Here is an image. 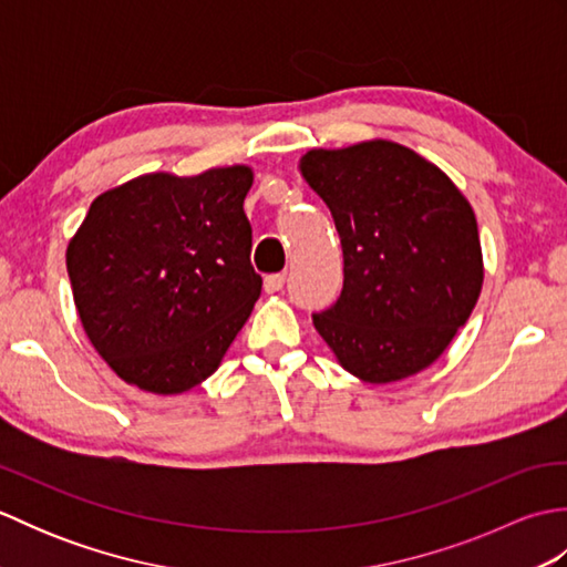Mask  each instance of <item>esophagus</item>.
<instances>
[{
	"label": "esophagus",
	"instance_id": "34e87169",
	"mask_svg": "<svg viewBox=\"0 0 567 567\" xmlns=\"http://www.w3.org/2000/svg\"><path fill=\"white\" fill-rule=\"evenodd\" d=\"M285 280H287V277H285V272H272V275H268V277H265V292H280L282 290V287H285Z\"/></svg>",
	"mask_w": 567,
	"mask_h": 567
}]
</instances>
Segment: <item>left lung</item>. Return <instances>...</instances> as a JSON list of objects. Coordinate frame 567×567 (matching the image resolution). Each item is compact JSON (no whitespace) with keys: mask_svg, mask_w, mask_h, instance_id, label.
<instances>
[{"mask_svg":"<svg viewBox=\"0 0 567 567\" xmlns=\"http://www.w3.org/2000/svg\"><path fill=\"white\" fill-rule=\"evenodd\" d=\"M302 175L343 248V290L311 315L321 339L372 384L429 368L483 287L473 207L436 165L392 141L309 151Z\"/></svg>","mask_w":567,"mask_h":567,"instance_id":"1","label":"left lung"}]
</instances>
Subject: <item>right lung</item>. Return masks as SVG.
I'll list each match as a JSON object with an SVG mask.
<instances>
[{"instance_id": "obj_1", "label": "right lung", "mask_w": 567, "mask_h": 567, "mask_svg": "<svg viewBox=\"0 0 567 567\" xmlns=\"http://www.w3.org/2000/svg\"><path fill=\"white\" fill-rule=\"evenodd\" d=\"M246 165L153 173L92 202L68 246L84 333L118 378L179 394L219 368L262 280L250 265Z\"/></svg>"}]
</instances>
